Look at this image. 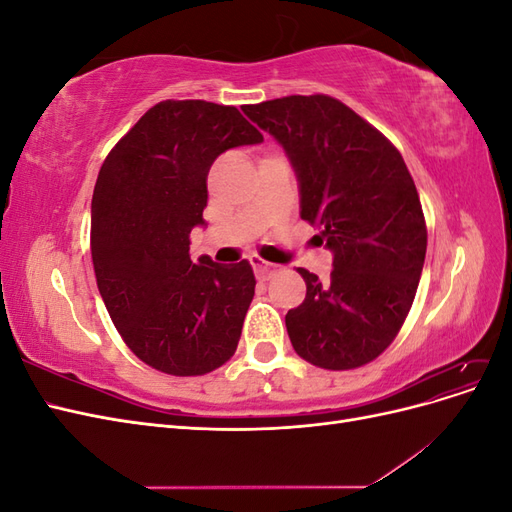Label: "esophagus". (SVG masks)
I'll list each match as a JSON object with an SVG mask.
<instances>
[{"instance_id":"obj_1","label":"esophagus","mask_w":512,"mask_h":512,"mask_svg":"<svg viewBox=\"0 0 512 512\" xmlns=\"http://www.w3.org/2000/svg\"><path fill=\"white\" fill-rule=\"evenodd\" d=\"M250 265L260 282H267L269 277L275 273V265H271V262H267V260H262L260 256H250Z\"/></svg>"}]
</instances>
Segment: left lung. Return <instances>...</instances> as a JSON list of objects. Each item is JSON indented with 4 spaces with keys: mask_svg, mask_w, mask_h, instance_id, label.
<instances>
[{
    "mask_svg": "<svg viewBox=\"0 0 512 512\" xmlns=\"http://www.w3.org/2000/svg\"><path fill=\"white\" fill-rule=\"evenodd\" d=\"M243 113L284 147L301 218L333 252L327 282L297 269L307 294L286 314L292 348L333 371L374 361L410 312L427 252L425 215L404 158L331 96L277 98Z\"/></svg>",
    "mask_w": 512,
    "mask_h": 512,
    "instance_id": "8db88e82",
    "label": "left lung"
}]
</instances>
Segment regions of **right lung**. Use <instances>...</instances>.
Wrapping results in <instances>:
<instances>
[{"mask_svg": "<svg viewBox=\"0 0 512 512\" xmlns=\"http://www.w3.org/2000/svg\"><path fill=\"white\" fill-rule=\"evenodd\" d=\"M262 143L235 106L164 100L108 153L91 198V258L123 342L170 376H203L237 350L254 299L250 262L190 258L220 153Z\"/></svg>", "mask_w": 512, "mask_h": 512, "instance_id": "add662e5", "label": "right lung"}]
</instances>
